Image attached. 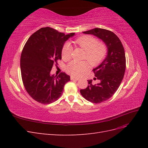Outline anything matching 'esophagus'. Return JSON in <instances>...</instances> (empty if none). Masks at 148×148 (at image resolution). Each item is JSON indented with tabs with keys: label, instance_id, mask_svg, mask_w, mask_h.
<instances>
[{
	"label": "esophagus",
	"instance_id": "esophagus-1",
	"mask_svg": "<svg viewBox=\"0 0 148 148\" xmlns=\"http://www.w3.org/2000/svg\"><path fill=\"white\" fill-rule=\"evenodd\" d=\"M70 79H71V80H78V79H79L78 78L74 77H70Z\"/></svg>",
	"mask_w": 148,
	"mask_h": 148
}]
</instances>
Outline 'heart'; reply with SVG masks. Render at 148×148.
I'll use <instances>...</instances> for the list:
<instances>
[{
  "label": "heart",
  "instance_id": "obj_1",
  "mask_svg": "<svg viewBox=\"0 0 148 148\" xmlns=\"http://www.w3.org/2000/svg\"><path fill=\"white\" fill-rule=\"evenodd\" d=\"M75 43L86 51L85 58L92 65H97L105 57L107 53V47L104 44L98 42L97 39L91 36H83L75 40ZM73 47L66 42L62 49V56L64 60H69L71 57ZM88 68L86 61L72 60L67 65L66 71L69 74L78 77Z\"/></svg>",
  "mask_w": 148,
  "mask_h": 148
}]
</instances>
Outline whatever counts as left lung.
<instances>
[{
	"instance_id": "1",
	"label": "left lung",
	"mask_w": 148,
	"mask_h": 148,
	"mask_svg": "<svg viewBox=\"0 0 148 148\" xmlns=\"http://www.w3.org/2000/svg\"><path fill=\"white\" fill-rule=\"evenodd\" d=\"M83 33L101 39L107 47L106 57L99 66L93 69L95 77L101 82L92 84V79L88 80V87L80 89L81 95L87 101L98 104L109 99L120 86L126 69L125 51L117 36L110 31L95 28Z\"/></svg>"
}]
</instances>
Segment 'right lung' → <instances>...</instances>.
<instances>
[{"label": "right lung", "instance_id": "right-lung-1", "mask_svg": "<svg viewBox=\"0 0 148 148\" xmlns=\"http://www.w3.org/2000/svg\"><path fill=\"white\" fill-rule=\"evenodd\" d=\"M74 35L46 27L36 31L26 41L21 54V74L26 91L35 101L43 104L57 101L63 93L64 85L70 81L65 73L54 76L51 71L62 59L65 42Z\"/></svg>", "mask_w": 148, "mask_h": 148}]
</instances>
